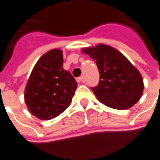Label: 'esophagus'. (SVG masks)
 <instances>
[{
    "mask_svg": "<svg viewBox=\"0 0 160 160\" xmlns=\"http://www.w3.org/2000/svg\"><path fill=\"white\" fill-rule=\"evenodd\" d=\"M76 81L77 82H82V81H84V77L83 76H80V77H78V78H76Z\"/></svg>",
    "mask_w": 160,
    "mask_h": 160,
    "instance_id": "1",
    "label": "esophagus"
}]
</instances>
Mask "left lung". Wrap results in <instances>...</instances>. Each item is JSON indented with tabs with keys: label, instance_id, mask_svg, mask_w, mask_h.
Returning a JSON list of instances; mask_svg holds the SVG:
<instances>
[{
	"label": "left lung",
	"instance_id": "1",
	"mask_svg": "<svg viewBox=\"0 0 160 160\" xmlns=\"http://www.w3.org/2000/svg\"><path fill=\"white\" fill-rule=\"evenodd\" d=\"M96 62L100 80L93 93L102 104L117 110H127L137 103L144 90L139 70L123 54L104 43L81 50Z\"/></svg>",
	"mask_w": 160,
	"mask_h": 160
}]
</instances>
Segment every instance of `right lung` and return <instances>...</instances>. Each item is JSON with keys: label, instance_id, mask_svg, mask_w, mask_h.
<instances>
[{"label": "right lung", "instance_id": "add662e5", "mask_svg": "<svg viewBox=\"0 0 160 160\" xmlns=\"http://www.w3.org/2000/svg\"><path fill=\"white\" fill-rule=\"evenodd\" d=\"M77 82L63 69L62 50L53 49L37 62L25 88L28 111L41 120L58 117L71 104Z\"/></svg>", "mask_w": 160, "mask_h": 160}]
</instances>
